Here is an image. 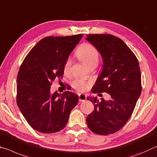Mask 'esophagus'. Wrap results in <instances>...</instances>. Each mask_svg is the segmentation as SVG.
I'll return each mask as SVG.
<instances>
[{"label": "esophagus", "instance_id": "1", "mask_svg": "<svg viewBox=\"0 0 157 157\" xmlns=\"http://www.w3.org/2000/svg\"><path fill=\"white\" fill-rule=\"evenodd\" d=\"M78 99H79V101H86V94H78Z\"/></svg>", "mask_w": 157, "mask_h": 157}]
</instances>
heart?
Wrapping results in <instances>:
<instances>
[{"label":"heart","mask_w":157,"mask_h":157,"mask_svg":"<svg viewBox=\"0 0 157 157\" xmlns=\"http://www.w3.org/2000/svg\"><path fill=\"white\" fill-rule=\"evenodd\" d=\"M76 55L79 60L90 67L91 66H97L99 61V53L97 48L90 43H84L78 47L76 51ZM71 65L70 59L66 60L64 71L67 72ZM90 82L83 80V79H77L72 83L74 88L81 92H85L88 89Z\"/></svg>","instance_id":"obj_1"}]
</instances>
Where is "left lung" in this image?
<instances>
[{
  "label": "left lung",
  "instance_id": "obj_1",
  "mask_svg": "<svg viewBox=\"0 0 157 157\" xmlns=\"http://www.w3.org/2000/svg\"><path fill=\"white\" fill-rule=\"evenodd\" d=\"M86 40L98 50L104 63L92 92H107L110 96L109 101L87 97L94 107L87 117V124L91 132L97 134H112L127 122L140 95L139 63L128 46L114 35H87Z\"/></svg>",
  "mask_w": 157,
  "mask_h": 157
}]
</instances>
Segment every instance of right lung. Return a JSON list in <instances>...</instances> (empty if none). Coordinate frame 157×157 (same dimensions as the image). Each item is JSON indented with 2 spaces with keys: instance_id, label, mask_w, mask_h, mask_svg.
<instances>
[{
  "instance_id": "obj_1",
  "label": "right lung",
  "mask_w": 157,
  "mask_h": 157,
  "mask_svg": "<svg viewBox=\"0 0 157 157\" xmlns=\"http://www.w3.org/2000/svg\"><path fill=\"white\" fill-rule=\"evenodd\" d=\"M82 37L78 34L44 38L20 66L17 103L27 122L37 132L51 133L63 129L78 104L76 94L69 91L51 94L50 87L55 79L63 76L65 62Z\"/></svg>"
}]
</instances>
